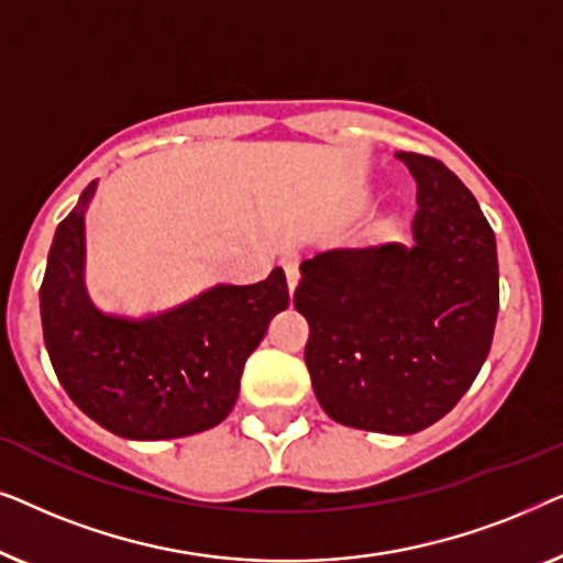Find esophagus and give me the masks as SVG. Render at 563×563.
Listing matches in <instances>:
<instances>
[{
	"label": "esophagus",
	"instance_id": "34e87169",
	"mask_svg": "<svg viewBox=\"0 0 563 563\" xmlns=\"http://www.w3.org/2000/svg\"><path fill=\"white\" fill-rule=\"evenodd\" d=\"M284 272H287V284H289V291L295 295L297 284H299V266L295 258H284Z\"/></svg>",
	"mask_w": 563,
	"mask_h": 563
}]
</instances>
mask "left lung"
<instances>
[{
  "instance_id": "obj_1",
  "label": "left lung",
  "mask_w": 563,
  "mask_h": 563,
  "mask_svg": "<svg viewBox=\"0 0 563 563\" xmlns=\"http://www.w3.org/2000/svg\"><path fill=\"white\" fill-rule=\"evenodd\" d=\"M418 181L412 243L333 249L299 264L305 364L341 426L410 435L472 387L499 310L497 243L472 191L441 161L399 151Z\"/></svg>"
}]
</instances>
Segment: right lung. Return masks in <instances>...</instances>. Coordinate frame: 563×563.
<instances>
[{
  "label": "right lung",
  "mask_w": 563,
  "mask_h": 563,
  "mask_svg": "<svg viewBox=\"0 0 563 563\" xmlns=\"http://www.w3.org/2000/svg\"><path fill=\"white\" fill-rule=\"evenodd\" d=\"M97 179L56 228L41 287L43 338L60 387L84 415L128 441H166L220 426L245 358L289 307L284 268L258 284H214L135 318L89 297L87 210Z\"/></svg>",
  "instance_id": "obj_1"
}]
</instances>
